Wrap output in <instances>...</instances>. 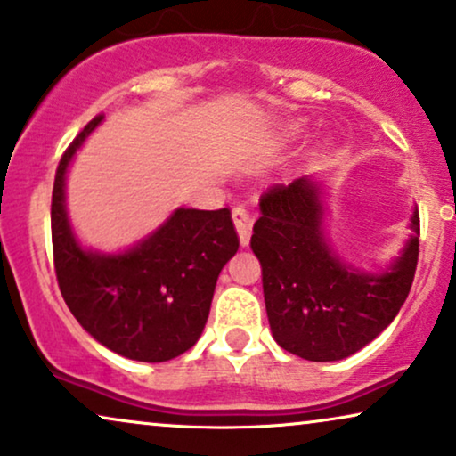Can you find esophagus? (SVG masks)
<instances>
[{
    "mask_svg": "<svg viewBox=\"0 0 456 456\" xmlns=\"http://www.w3.org/2000/svg\"><path fill=\"white\" fill-rule=\"evenodd\" d=\"M232 222H234V226H237L240 245L247 247L249 245V237H251V216L245 211V207H240V205L234 207Z\"/></svg>",
    "mask_w": 456,
    "mask_h": 456,
    "instance_id": "34e87169",
    "label": "esophagus"
}]
</instances>
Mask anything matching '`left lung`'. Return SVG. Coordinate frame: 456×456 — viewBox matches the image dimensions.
<instances>
[{"mask_svg": "<svg viewBox=\"0 0 456 456\" xmlns=\"http://www.w3.org/2000/svg\"><path fill=\"white\" fill-rule=\"evenodd\" d=\"M251 249L262 264V288L274 340L308 362H338L389 325L406 302L419 262L420 219L383 273L340 262L323 237L322 188L311 177L277 183L260 199Z\"/></svg>", "mask_w": 456, "mask_h": 456, "instance_id": "1", "label": "left lung"}]
</instances>
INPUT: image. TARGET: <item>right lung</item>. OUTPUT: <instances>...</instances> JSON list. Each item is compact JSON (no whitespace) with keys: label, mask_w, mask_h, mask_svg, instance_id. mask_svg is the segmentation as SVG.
Returning <instances> with one entry per match:
<instances>
[{"label":"right lung","mask_w":456,"mask_h":456,"mask_svg":"<svg viewBox=\"0 0 456 456\" xmlns=\"http://www.w3.org/2000/svg\"><path fill=\"white\" fill-rule=\"evenodd\" d=\"M101 120L84 126L56 167L50 207L56 281L65 305L94 340L134 362H168L200 338L239 234L230 209H177L125 254L82 249L67 219L65 173Z\"/></svg>","instance_id":"right-lung-1"}]
</instances>
